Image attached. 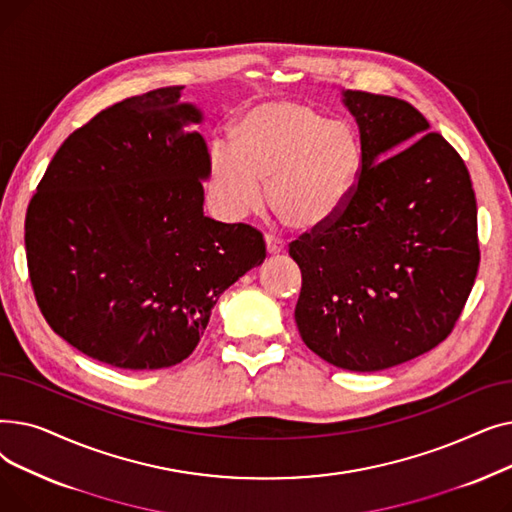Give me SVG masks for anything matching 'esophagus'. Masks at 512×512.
<instances>
[{
	"instance_id": "34e87169",
	"label": "esophagus",
	"mask_w": 512,
	"mask_h": 512,
	"mask_svg": "<svg viewBox=\"0 0 512 512\" xmlns=\"http://www.w3.org/2000/svg\"><path fill=\"white\" fill-rule=\"evenodd\" d=\"M265 247H267V253H270V255H278V253L286 251V242L280 236L265 234Z\"/></svg>"
}]
</instances>
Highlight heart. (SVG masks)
<instances>
[{
  "mask_svg": "<svg viewBox=\"0 0 512 512\" xmlns=\"http://www.w3.org/2000/svg\"><path fill=\"white\" fill-rule=\"evenodd\" d=\"M363 164L355 130L297 101L249 110L232 130V149H211L209 195L228 220L261 205V184L280 218L297 230L328 224L346 205Z\"/></svg>",
  "mask_w": 512,
  "mask_h": 512,
  "instance_id": "b5f03b06",
  "label": "heart"
}]
</instances>
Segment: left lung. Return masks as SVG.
<instances>
[{"label": "left lung", "mask_w": 512, "mask_h": 512, "mask_svg": "<svg viewBox=\"0 0 512 512\" xmlns=\"http://www.w3.org/2000/svg\"><path fill=\"white\" fill-rule=\"evenodd\" d=\"M363 164L342 211L288 253L303 286L294 319L311 351L380 371L444 342L477 267V203L463 157L407 101L344 91Z\"/></svg>", "instance_id": "obj_1"}]
</instances>
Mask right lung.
<instances>
[{
    "label": "right lung",
    "instance_id": "right-lung-1",
    "mask_svg": "<svg viewBox=\"0 0 512 512\" xmlns=\"http://www.w3.org/2000/svg\"><path fill=\"white\" fill-rule=\"evenodd\" d=\"M161 87L105 107L53 155L24 220L49 328L91 359L161 369L199 344L220 294L265 259L249 224L203 215L199 110Z\"/></svg>",
    "mask_w": 512,
    "mask_h": 512
}]
</instances>
